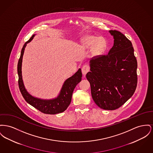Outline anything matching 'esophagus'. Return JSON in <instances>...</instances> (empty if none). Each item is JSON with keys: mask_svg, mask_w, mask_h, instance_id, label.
<instances>
[{"mask_svg": "<svg viewBox=\"0 0 153 153\" xmlns=\"http://www.w3.org/2000/svg\"><path fill=\"white\" fill-rule=\"evenodd\" d=\"M81 71H82V74L85 76L88 72L90 71V67H89V66L88 65H84L82 66V69H81Z\"/></svg>", "mask_w": 153, "mask_h": 153, "instance_id": "obj_1", "label": "esophagus"}]
</instances>
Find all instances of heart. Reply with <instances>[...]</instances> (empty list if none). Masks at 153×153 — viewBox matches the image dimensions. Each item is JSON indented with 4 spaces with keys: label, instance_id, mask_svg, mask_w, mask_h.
<instances>
[{
    "label": "heart",
    "instance_id": "heart-1",
    "mask_svg": "<svg viewBox=\"0 0 153 153\" xmlns=\"http://www.w3.org/2000/svg\"><path fill=\"white\" fill-rule=\"evenodd\" d=\"M82 45L84 48L92 47L91 53L95 56L103 54L107 47L106 42L104 39L92 35L84 37L82 40Z\"/></svg>",
    "mask_w": 153,
    "mask_h": 153
}]
</instances>
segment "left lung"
<instances>
[{
	"label": "left lung",
	"instance_id": "8db88e82",
	"mask_svg": "<svg viewBox=\"0 0 153 153\" xmlns=\"http://www.w3.org/2000/svg\"><path fill=\"white\" fill-rule=\"evenodd\" d=\"M114 45L107 55L94 56L86 74L92 99L99 108L116 110L134 94L137 83V61L132 43L116 30L109 31Z\"/></svg>",
	"mask_w": 153,
	"mask_h": 153
}]
</instances>
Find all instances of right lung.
Instances as JSON below:
<instances>
[{
	"instance_id": "obj_1",
	"label": "right lung",
	"mask_w": 153,
	"mask_h": 153,
	"mask_svg": "<svg viewBox=\"0 0 153 153\" xmlns=\"http://www.w3.org/2000/svg\"><path fill=\"white\" fill-rule=\"evenodd\" d=\"M35 35L32 36L23 46L20 58L18 61L17 71L18 74V85L21 93L27 102L33 107L45 114H55L63 112L69 105L72 100V94L74 88L81 80L82 73L81 69H79L72 77L68 79L64 82L62 88L61 90L59 95L57 98L50 100H43L35 98L30 95L25 89L22 78V61L24 53L25 48L27 44L30 42Z\"/></svg>"
}]
</instances>
